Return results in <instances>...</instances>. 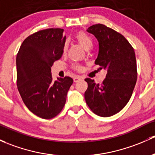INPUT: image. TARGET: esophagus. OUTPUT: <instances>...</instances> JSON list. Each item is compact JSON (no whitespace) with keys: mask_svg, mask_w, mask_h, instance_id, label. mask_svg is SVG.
<instances>
[{"mask_svg":"<svg viewBox=\"0 0 155 155\" xmlns=\"http://www.w3.org/2000/svg\"><path fill=\"white\" fill-rule=\"evenodd\" d=\"M82 78L81 77V76H75L74 78H73V82H79V80H81V79H82Z\"/></svg>","mask_w":155,"mask_h":155,"instance_id":"esophagus-1","label":"esophagus"}]
</instances>
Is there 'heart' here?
Wrapping results in <instances>:
<instances>
[{
	"label": "heart",
	"instance_id": "1",
	"mask_svg": "<svg viewBox=\"0 0 155 155\" xmlns=\"http://www.w3.org/2000/svg\"><path fill=\"white\" fill-rule=\"evenodd\" d=\"M76 39L77 40V41L79 42V45H82L85 50H88L92 48L93 45H94V43H93V39L90 35L87 33H86L85 32H83V31H79V32H78L76 35ZM67 48H68V45L65 43L64 45V47H63V51H66ZM73 68H74V69L77 70V71H79V70L81 69L80 66L78 64H73Z\"/></svg>",
	"mask_w": 155,
	"mask_h": 155
}]
</instances>
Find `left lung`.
<instances>
[{"instance_id": "8db88e82", "label": "left lung", "mask_w": 155, "mask_h": 155, "mask_svg": "<svg viewBox=\"0 0 155 155\" xmlns=\"http://www.w3.org/2000/svg\"><path fill=\"white\" fill-rule=\"evenodd\" d=\"M87 31L99 41L95 64L106 69L101 84L86 78V103L95 114L107 117L120 112L131 98L137 79L134 50L122 34L104 24L91 26Z\"/></svg>"}]
</instances>
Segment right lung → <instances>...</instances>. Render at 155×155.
<instances>
[{
  "instance_id": "obj_1",
  "label": "right lung",
  "mask_w": 155,
  "mask_h": 155,
  "mask_svg": "<svg viewBox=\"0 0 155 155\" xmlns=\"http://www.w3.org/2000/svg\"><path fill=\"white\" fill-rule=\"evenodd\" d=\"M64 30L50 28L29 35L16 57L17 87L23 102L41 118H53L64 107L73 80L69 76L53 82L51 67L63 54Z\"/></svg>"
}]
</instances>
